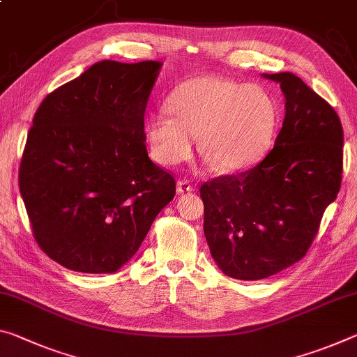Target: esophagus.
<instances>
[{"label":"esophagus","mask_w":357,"mask_h":357,"mask_svg":"<svg viewBox=\"0 0 357 357\" xmlns=\"http://www.w3.org/2000/svg\"><path fill=\"white\" fill-rule=\"evenodd\" d=\"M176 190H178V194H185V192H194L195 188L189 183V181L179 179L176 184Z\"/></svg>","instance_id":"1"}]
</instances>
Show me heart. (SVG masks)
<instances>
[{"label": "heart", "instance_id": "1", "mask_svg": "<svg viewBox=\"0 0 357 357\" xmlns=\"http://www.w3.org/2000/svg\"><path fill=\"white\" fill-rule=\"evenodd\" d=\"M278 126V105L268 90L218 76L189 79L173 90L167 111L144 126L151 157L174 167L192 155L195 137L202 151L224 173H238L267 154Z\"/></svg>", "mask_w": 357, "mask_h": 357}]
</instances>
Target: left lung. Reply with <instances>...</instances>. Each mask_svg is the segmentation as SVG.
<instances>
[{"label": "left lung", "mask_w": 357, "mask_h": 357, "mask_svg": "<svg viewBox=\"0 0 357 357\" xmlns=\"http://www.w3.org/2000/svg\"><path fill=\"white\" fill-rule=\"evenodd\" d=\"M265 77L280 82L286 97L273 149L248 172L200 188L211 256L225 275L245 281L268 278L308 252L343 173L335 109L292 73Z\"/></svg>", "instance_id": "1"}]
</instances>
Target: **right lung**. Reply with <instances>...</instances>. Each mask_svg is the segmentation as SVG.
Segmentation results:
<instances>
[{
  "label": "right lung",
  "mask_w": 357,
  "mask_h": 357,
  "mask_svg": "<svg viewBox=\"0 0 357 357\" xmlns=\"http://www.w3.org/2000/svg\"><path fill=\"white\" fill-rule=\"evenodd\" d=\"M160 66L100 61L50 92L33 117L19 188L38 246L66 268L117 271L176 194L144 144Z\"/></svg>",
  "instance_id": "add662e5"
}]
</instances>
